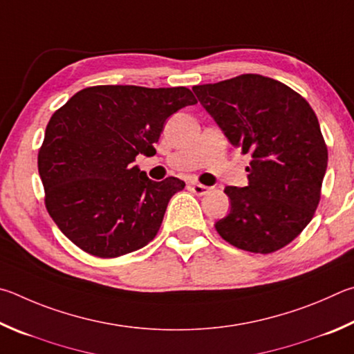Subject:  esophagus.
<instances>
[{"mask_svg":"<svg viewBox=\"0 0 354 354\" xmlns=\"http://www.w3.org/2000/svg\"><path fill=\"white\" fill-rule=\"evenodd\" d=\"M189 189L193 191L196 196H207L212 188H208V187H205V185H201V183H191Z\"/></svg>","mask_w":354,"mask_h":354,"instance_id":"obj_1","label":"esophagus"}]
</instances>
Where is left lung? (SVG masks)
<instances>
[{"label": "left lung", "instance_id": "left-lung-1", "mask_svg": "<svg viewBox=\"0 0 354 354\" xmlns=\"http://www.w3.org/2000/svg\"><path fill=\"white\" fill-rule=\"evenodd\" d=\"M193 91L232 146L252 157L249 185L224 189L232 208L216 230L241 250L266 255L283 249L320 202L328 149L314 110L288 85L259 74Z\"/></svg>", "mask_w": 354, "mask_h": 354}]
</instances>
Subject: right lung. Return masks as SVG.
I'll return each instance as SVG.
<instances>
[{"instance_id":"obj_1","label":"right lung","mask_w":354,"mask_h":354,"mask_svg":"<svg viewBox=\"0 0 354 354\" xmlns=\"http://www.w3.org/2000/svg\"><path fill=\"white\" fill-rule=\"evenodd\" d=\"M197 104L187 86L96 85L54 111L39 151L45 205L79 249L116 258L147 245L185 182L147 178L133 161L152 155L172 113Z\"/></svg>"}]
</instances>
